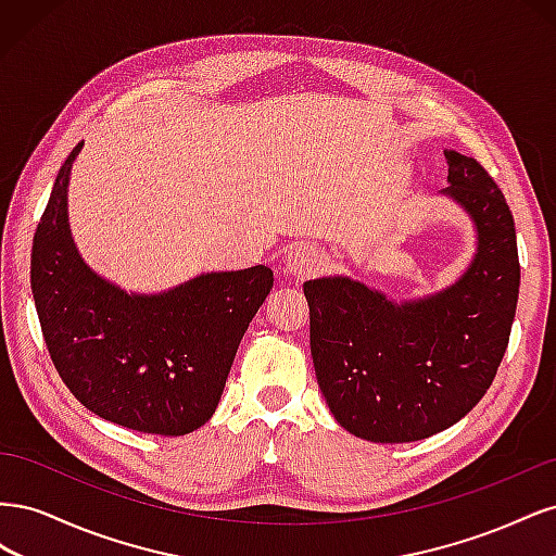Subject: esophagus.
Instances as JSON below:
<instances>
[{"label": "esophagus", "instance_id": "obj_1", "mask_svg": "<svg viewBox=\"0 0 556 556\" xmlns=\"http://www.w3.org/2000/svg\"><path fill=\"white\" fill-rule=\"evenodd\" d=\"M317 266H319L317 252L313 248H308V245L290 248L288 255H285V260H282V271L288 274V276H292V278H296V280L315 274Z\"/></svg>", "mask_w": 556, "mask_h": 556}]
</instances>
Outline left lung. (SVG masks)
<instances>
[{
  "label": "left lung",
  "mask_w": 556,
  "mask_h": 556,
  "mask_svg": "<svg viewBox=\"0 0 556 556\" xmlns=\"http://www.w3.org/2000/svg\"><path fill=\"white\" fill-rule=\"evenodd\" d=\"M447 185L476 233L443 290L390 299L350 276L304 282L319 392L345 431L413 443L457 425L490 390L506 355L519 294L513 213L482 166L443 150Z\"/></svg>",
  "instance_id": "8db88e82"
}]
</instances>
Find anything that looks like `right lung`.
Listing matches in <instances>:
<instances>
[{"label": "right lung", "mask_w": 556, "mask_h": 556, "mask_svg": "<svg viewBox=\"0 0 556 556\" xmlns=\"http://www.w3.org/2000/svg\"><path fill=\"white\" fill-rule=\"evenodd\" d=\"M64 160L31 245V294L60 378L94 415L134 431L185 435L220 403L252 317L274 288L264 264L206 271L162 292H127L83 260Z\"/></svg>", "instance_id": "obj_1"}]
</instances>
